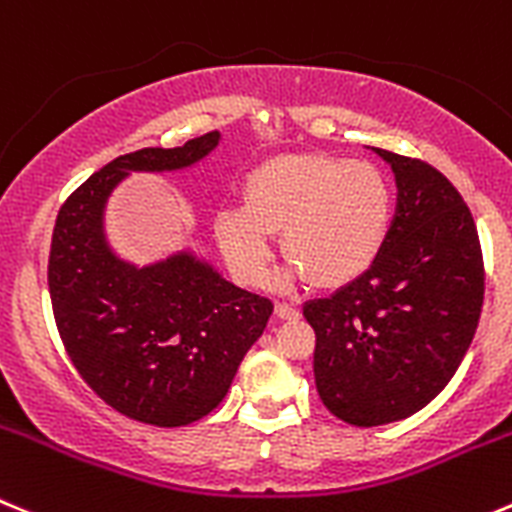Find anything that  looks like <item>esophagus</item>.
<instances>
[{
    "mask_svg": "<svg viewBox=\"0 0 512 512\" xmlns=\"http://www.w3.org/2000/svg\"><path fill=\"white\" fill-rule=\"evenodd\" d=\"M276 316H279V319H299V309H296V306H291V304H276Z\"/></svg>",
    "mask_w": 512,
    "mask_h": 512,
    "instance_id": "obj_1",
    "label": "esophagus"
}]
</instances>
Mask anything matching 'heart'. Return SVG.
I'll return each mask as SVG.
<instances>
[{"label": "heart", "mask_w": 512, "mask_h": 512, "mask_svg": "<svg viewBox=\"0 0 512 512\" xmlns=\"http://www.w3.org/2000/svg\"><path fill=\"white\" fill-rule=\"evenodd\" d=\"M243 206L216 216V241L233 279L261 286L274 261V233L289 261L279 286L337 289L367 274L394 218L387 175L367 160L326 153L279 155L246 175Z\"/></svg>", "instance_id": "heart-1"}]
</instances>
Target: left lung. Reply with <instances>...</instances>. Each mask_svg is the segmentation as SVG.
<instances>
[{"mask_svg":"<svg viewBox=\"0 0 512 512\" xmlns=\"http://www.w3.org/2000/svg\"><path fill=\"white\" fill-rule=\"evenodd\" d=\"M372 150L399 191L387 243L367 274L304 304L316 392L354 427L430 405L470 349L485 294L478 228L455 186L422 160Z\"/></svg>","mask_w":512,"mask_h":512,"instance_id":"obj_1","label":"left lung"}]
</instances>
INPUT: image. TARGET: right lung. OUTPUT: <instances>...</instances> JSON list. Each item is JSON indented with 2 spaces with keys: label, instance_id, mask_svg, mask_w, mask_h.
I'll return each mask as SVG.
<instances>
[{
  "label": "right lung",
  "instance_id": "add662e5",
  "mask_svg": "<svg viewBox=\"0 0 512 512\" xmlns=\"http://www.w3.org/2000/svg\"><path fill=\"white\" fill-rule=\"evenodd\" d=\"M218 143L213 130L120 155L67 198L52 231L47 284L62 344L97 397L145 425H191L216 410L274 311L188 248L138 266L107 241V198L130 173L191 168Z\"/></svg>",
  "mask_w": 512,
  "mask_h": 512
}]
</instances>
